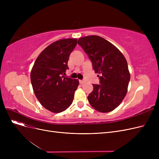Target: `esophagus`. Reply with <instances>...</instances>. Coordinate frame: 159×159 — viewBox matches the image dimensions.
I'll list each match as a JSON object with an SVG mask.
<instances>
[{"label":"esophagus","instance_id":"34e87169","mask_svg":"<svg viewBox=\"0 0 159 159\" xmlns=\"http://www.w3.org/2000/svg\"><path fill=\"white\" fill-rule=\"evenodd\" d=\"M79 81H80V83L81 84H83L85 83V81H84V80H80Z\"/></svg>","mask_w":159,"mask_h":159}]
</instances>
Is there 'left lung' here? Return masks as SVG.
<instances>
[{
  "label": "left lung",
  "instance_id": "left-lung-1",
  "mask_svg": "<svg viewBox=\"0 0 159 159\" xmlns=\"http://www.w3.org/2000/svg\"><path fill=\"white\" fill-rule=\"evenodd\" d=\"M78 43L92 61L95 73L101 74L100 84H93V91L88 97L90 105L101 113L112 111L127 92L131 76L125 57L117 47L99 36L80 38Z\"/></svg>",
  "mask_w": 159,
  "mask_h": 159
}]
</instances>
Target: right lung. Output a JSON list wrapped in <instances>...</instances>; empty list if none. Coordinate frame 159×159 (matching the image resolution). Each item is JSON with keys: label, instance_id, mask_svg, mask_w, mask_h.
Segmentation results:
<instances>
[{"label": "right lung", "instance_id": "right-lung-1", "mask_svg": "<svg viewBox=\"0 0 159 159\" xmlns=\"http://www.w3.org/2000/svg\"><path fill=\"white\" fill-rule=\"evenodd\" d=\"M76 45V38L53 42L40 53L32 67L34 92L42 106L51 112L64 111L73 102L79 81L62 75L68 70L69 57Z\"/></svg>", "mask_w": 159, "mask_h": 159}]
</instances>
